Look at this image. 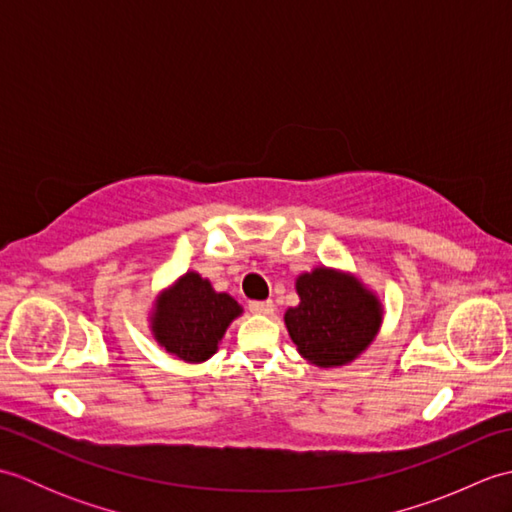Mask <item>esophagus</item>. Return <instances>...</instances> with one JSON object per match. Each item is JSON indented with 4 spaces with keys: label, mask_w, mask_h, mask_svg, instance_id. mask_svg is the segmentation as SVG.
Returning a JSON list of instances; mask_svg holds the SVG:
<instances>
[{
    "label": "esophagus",
    "mask_w": 512,
    "mask_h": 512,
    "mask_svg": "<svg viewBox=\"0 0 512 512\" xmlns=\"http://www.w3.org/2000/svg\"><path fill=\"white\" fill-rule=\"evenodd\" d=\"M248 308H250V312L264 314V317H268V314L275 312V303L270 301V299H266V301H250Z\"/></svg>",
    "instance_id": "1"
}]
</instances>
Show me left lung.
<instances>
[{
	"label": "left lung",
	"mask_w": 512,
	"mask_h": 512,
	"mask_svg": "<svg viewBox=\"0 0 512 512\" xmlns=\"http://www.w3.org/2000/svg\"><path fill=\"white\" fill-rule=\"evenodd\" d=\"M301 303L286 312V328L299 354L317 367H341L367 350L383 308L352 275L314 268L297 279Z\"/></svg>",
	"instance_id": "obj_1"
}]
</instances>
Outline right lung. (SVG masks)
Segmentation results:
<instances>
[{"label":"right lung","mask_w":512,"mask_h":512,"mask_svg":"<svg viewBox=\"0 0 512 512\" xmlns=\"http://www.w3.org/2000/svg\"><path fill=\"white\" fill-rule=\"evenodd\" d=\"M239 314L242 308L233 297L215 292L198 273H187L156 301L151 332L169 354L202 363L217 352V343Z\"/></svg>","instance_id":"add662e5"}]
</instances>
